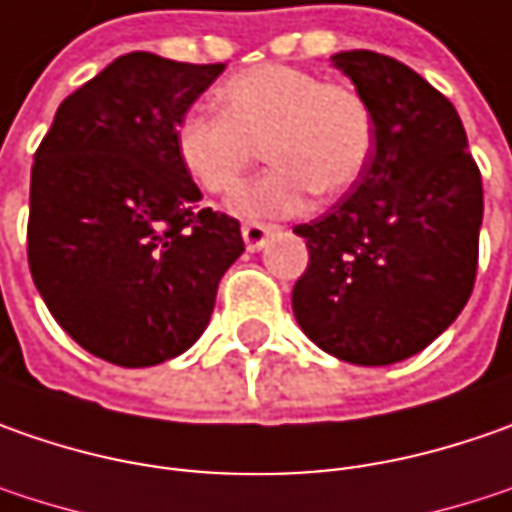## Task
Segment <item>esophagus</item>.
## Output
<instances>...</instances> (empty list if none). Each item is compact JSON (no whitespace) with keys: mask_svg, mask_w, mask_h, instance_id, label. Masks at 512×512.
<instances>
[{"mask_svg":"<svg viewBox=\"0 0 512 512\" xmlns=\"http://www.w3.org/2000/svg\"><path fill=\"white\" fill-rule=\"evenodd\" d=\"M282 227L279 225H265V222H245L242 225V236H245L247 250H262L267 245L270 236H276Z\"/></svg>","mask_w":512,"mask_h":512,"instance_id":"1","label":"esophagus"}]
</instances>
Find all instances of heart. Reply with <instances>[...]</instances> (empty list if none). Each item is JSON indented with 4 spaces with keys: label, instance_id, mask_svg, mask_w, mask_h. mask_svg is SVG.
Returning a JSON list of instances; mask_svg holds the SVG:
<instances>
[{
    "label": "heart",
    "instance_id": "obj_1",
    "mask_svg": "<svg viewBox=\"0 0 512 512\" xmlns=\"http://www.w3.org/2000/svg\"><path fill=\"white\" fill-rule=\"evenodd\" d=\"M219 113L187 110L176 125V156L207 193H227L255 161L258 145L274 165L230 196L245 219L285 216L310 193L342 196L376 148V113L362 90L322 82L313 70L267 62L216 90Z\"/></svg>",
    "mask_w": 512,
    "mask_h": 512
}]
</instances>
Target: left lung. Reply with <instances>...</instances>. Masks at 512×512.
Masks as SVG:
<instances>
[{
  "label": "left lung",
  "mask_w": 512,
  "mask_h": 512,
  "mask_svg": "<svg viewBox=\"0 0 512 512\" xmlns=\"http://www.w3.org/2000/svg\"><path fill=\"white\" fill-rule=\"evenodd\" d=\"M333 65L376 113V148L350 193L293 227L310 253L293 313L325 353L379 367L424 350L467 305L482 173L456 108L416 70L373 50H344Z\"/></svg>",
  "instance_id": "obj_1"
}]
</instances>
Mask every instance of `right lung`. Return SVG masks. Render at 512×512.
Instances as JSON below:
<instances>
[{"instance_id":"right-lung-1","label":"right lung","mask_w":512,"mask_h":512,"mask_svg":"<svg viewBox=\"0 0 512 512\" xmlns=\"http://www.w3.org/2000/svg\"><path fill=\"white\" fill-rule=\"evenodd\" d=\"M225 65L136 50L73 90L33 153L28 265L59 327L119 367H150L205 333L239 222L199 207L176 125Z\"/></svg>"}]
</instances>
